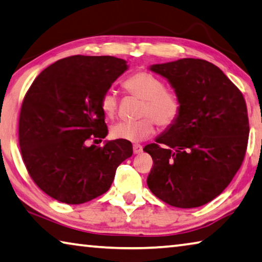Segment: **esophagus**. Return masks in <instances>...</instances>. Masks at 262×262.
Listing matches in <instances>:
<instances>
[{
	"instance_id": "1",
	"label": "esophagus",
	"mask_w": 262,
	"mask_h": 262,
	"mask_svg": "<svg viewBox=\"0 0 262 262\" xmlns=\"http://www.w3.org/2000/svg\"><path fill=\"white\" fill-rule=\"evenodd\" d=\"M141 152H143V146L141 145H134V153L135 154H140Z\"/></svg>"
}]
</instances>
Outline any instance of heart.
<instances>
[{"mask_svg":"<svg viewBox=\"0 0 262 262\" xmlns=\"http://www.w3.org/2000/svg\"><path fill=\"white\" fill-rule=\"evenodd\" d=\"M128 93L143 99L140 115L136 121H121L112 127L115 139L139 143L147 139L154 132V121L160 126L168 127L176 122L181 114V100L175 92L166 90V84L153 73L138 71L124 81ZM118 100L113 91L102 95L100 107L105 116L112 118L117 112ZM147 114V117L144 115Z\"/></svg>","mask_w":262,"mask_h":262,"instance_id":"b5f03b06","label":"heart"}]
</instances>
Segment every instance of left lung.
<instances>
[{"mask_svg":"<svg viewBox=\"0 0 262 262\" xmlns=\"http://www.w3.org/2000/svg\"><path fill=\"white\" fill-rule=\"evenodd\" d=\"M181 100L172 125L144 150L153 159L150 192L178 208L209 203L230 184L245 157L249 118L243 94L221 69L200 58L153 64Z\"/></svg>","mask_w":262,"mask_h":262,"instance_id":"8db88e82","label":"left lung"}]
</instances>
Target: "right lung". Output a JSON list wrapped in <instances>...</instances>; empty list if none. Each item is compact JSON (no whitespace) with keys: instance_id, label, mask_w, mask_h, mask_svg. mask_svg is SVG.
Listing matches in <instances>:
<instances>
[{"instance_id":"right-lung-1","label":"right lung","mask_w":262,"mask_h":262,"mask_svg":"<svg viewBox=\"0 0 262 262\" xmlns=\"http://www.w3.org/2000/svg\"><path fill=\"white\" fill-rule=\"evenodd\" d=\"M128 69L114 56L67 57L46 68L23 101L19 146L27 171L45 193L69 205L84 204L109 190L132 144L86 141L108 135L101 98Z\"/></svg>"}]
</instances>
